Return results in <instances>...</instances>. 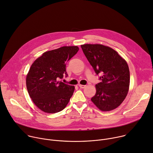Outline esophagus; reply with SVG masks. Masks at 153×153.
Here are the masks:
<instances>
[{
    "mask_svg": "<svg viewBox=\"0 0 153 153\" xmlns=\"http://www.w3.org/2000/svg\"><path fill=\"white\" fill-rule=\"evenodd\" d=\"M79 87H80V88H85L86 87V85H79Z\"/></svg>",
    "mask_w": 153,
    "mask_h": 153,
    "instance_id": "obj_1",
    "label": "esophagus"
}]
</instances>
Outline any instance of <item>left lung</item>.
Segmentation results:
<instances>
[{
  "label": "left lung",
  "mask_w": 153,
  "mask_h": 153,
  "mask_svg": "<svg viewBox=\"0 0 153 153\" xmlns=\"http://www.w3.org/2000/svg\"><path fill=\"white\" fill-rule=\"evenodd\" d=\"M96 74H102L101 82L96 85V92L91 101L102 111L117 108L126 98L130 84L128 65L118 53L100 44L80 46Z\"/></svg>",
  "instance_id": "1"
}]
</instances>
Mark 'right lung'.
<instances>
[{"label":"right lung","mask_w":153,"mask_h":153,"mask_svg":"<svg viewBox=\"0 0 153 153\" xmlns=\"http://www.w3.org/2000/svg\"><path fill=\"white\" fill-rule=\"evenodd\" d=\"M77 46H63L44 52L31 65L26 76V86L35 105L46 113L63 110L73 94L74 86L64 84L66 63L79 51Z\"/></svg>","instance_id":"add662e5"}]
</instances>
